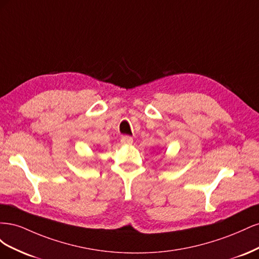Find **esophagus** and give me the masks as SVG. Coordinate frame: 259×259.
<instances>
[{
	"instance_id": "1",
	"label": "esophagus",
	"mask_w": 259,
	"mask_h": 259,
	"mask_svg": "<svg viewBox=\"0 0 259 259\" xmlns=\"http://www.w3.org/2000/svg\"><path fill=\"white\" fill-rule=\"evenodd\" d=\"M121 143L123 145H132L133 144V138L128 135H123L121 137Z\"/></svg>"
}]
</instances>
